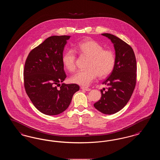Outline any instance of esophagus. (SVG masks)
<instances>
[{"mask_svg": "<svg viewBox=\"0 0 160 160\" xmlns=\"http://www.w3.org/2000/svg\"><path fill=\"white\" fill-rule=\"evenodd\" d=\"M81 89H83V90H85L86 91H91V89L88 88V87H84V86H82L81 87Z\"/></svg>", "mask_w": 160, "mask_h": 160, "instance_id": "obj_1", "label": "esophagus"}]
</instances>
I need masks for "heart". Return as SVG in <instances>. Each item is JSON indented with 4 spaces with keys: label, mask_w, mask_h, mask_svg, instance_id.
Masks as SVG:
<instances>
[{
    "label": "heart",
    "mask_w": 160,
    "mask_h": 160,
    "mask_svg": "<svg viewBox=\"0 0 160 160\" xmlns=\"http://www.w3.org/2000/svg\"><path fill=\"white\" fill-rule=\"evenodd\" d=\"M76 50L80 54L89 57L86 68L78 71L71 77V82L82 86H88L97 77L109 75L113 70L116 58L112 50L104 49L97 41L88 39L77 44ZM62 63L69 72L76 69V53L73 49H68L62 56Z\"/></svg>",
    "instance_id": "b5f03b06"
}]
</instances>
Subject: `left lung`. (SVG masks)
Listing matches in <instances>:
<instances>
[{
    "mask_svg": "<svg viewBox=\"0 0 160 160\" xmlns=\"http://www.w3.org/2000/svg\"><path fill=\"white\" fill-rule=\"evenodd\" d=\"M114 44L116 62L114 69L102 84L101 98L93 106L104 114H114L122 109L133 93L136 84L137 63L131 46L121 39L110 33H102Z\"/></svg>",
    "mask_w": 160,
    "mask_h": 160,
    "instance_id": "obj_1",
    "label": "left lung"
}]
</instances>
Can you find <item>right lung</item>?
Masks as SVG:
<instances>
[{
	"label": "right lung",
	"instance_id": "right-lung-1",
	"mask_svg": "<svg viewBox=\"0 0 160 160\" xmlns=\"http://www.w3.org/2000/svg\"><path fill=\"white\" fill-rule=\"evenodd\" d=\"M69 38L62 35L47 38L31 50L25 62L23 76L26 92L34 106L47 115L64 112L80 89L77 84H60L67 77L62 56Z\"/></svg>",
	"mask_w": 160,
	"mask_h": 160
}]
</instances>
